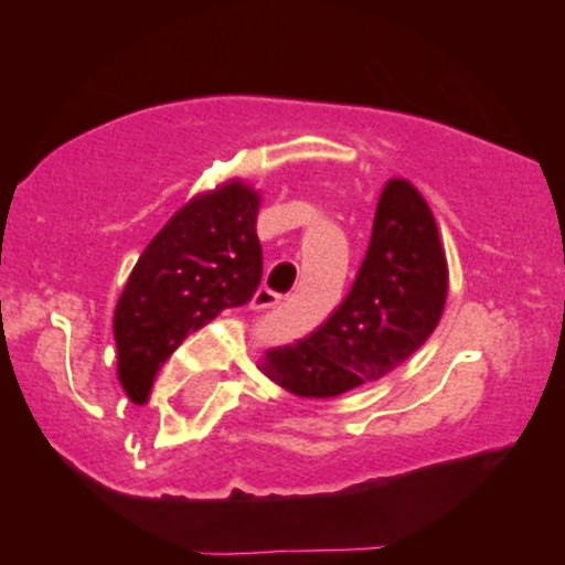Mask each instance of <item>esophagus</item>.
I'll list each match as a JSON object with an SVG mask.
<instances>
[{"mask_svg": "<svg viewBox=\"0 0 565 565\" xmlns=\"http://www.w3.org/2000/svg\"><path fill=\"white\" fill-rule=\"evenodd\" d=\"M281 300H284V297L278 295V291L257 289V295H255V300H252V305H255V308H274V305H278Z\"/></svg>", "mask_w": 565, "mask_h": 565, "instance_id": "34e87169", "label": "esophagus"}]
</instances>
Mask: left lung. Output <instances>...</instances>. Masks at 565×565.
<instances>
[{"mask_svg": "<svg viewBox=\"0 0 565 565\" xmlns=\"http://www.w3.org/2000/svg\"><path fill=\"white\" fill-rule=\"evenodd\" d=\"M449 268L430 206L408 180L382 188L372 238L340 308L305 340L265 353L263 372L302 398H334L401 366L444 313Z\"/></svg>", "mask_w": 565, "mask_h": 565, "instance_id": "obj_1", "label": "left lung"}]
</instances>
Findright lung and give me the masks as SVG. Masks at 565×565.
<instances>
[{"instance_id": "add662e5", "label": "right lung", "mask_w": 565, "mask_h": 565, "mask_svg": "<svg viewBox=\"0 0 565 565\" xmlns=\"http://www.w3.org/2000/svg\"><path fill=\"white\" fill-rule=\"evenodd\" d=\"M257 210L260 196L231 180L188 201L146 246L114 313L129 398H148L161 364L188 334L255 297L263 278Z\"/></svg>"}]
</instances>
